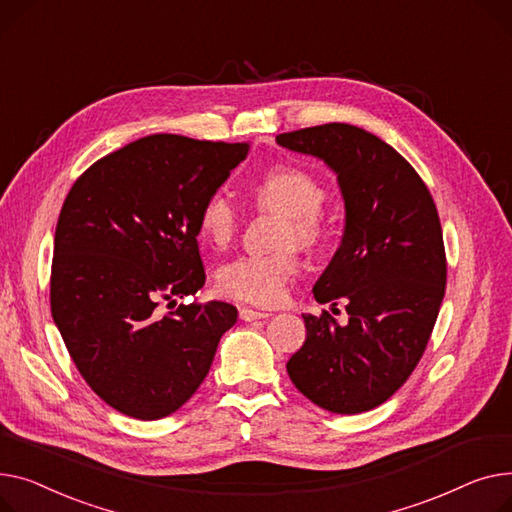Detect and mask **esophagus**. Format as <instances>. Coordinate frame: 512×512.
Here are the masks:
<instances>
[{"label": "esophagus", "instance_id": "34e87169", "mask_svg": "<svg viewBox=\"0 0 512 512\" xmlns=\"http://www.w3.org/2000/svg\"><path fill=\"white\" fill-rule=\"evenodd\" d=\"M268 316H270L268 312H260V310H252V308H242V310H239V318H242L244 322L264 320V318H268Z\"/></svg>", "mask_w": 512, "mask_h": 512}]
</instances>
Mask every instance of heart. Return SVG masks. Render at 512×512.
Wrapping results in <instances>:
<instances>
[{
	"label": "heart",
	"instance_id": "obj_1",
	"mask_svg": "<svg viewBox=\"0 0 512 512\" xmlns=\"http://www.w3.org/2000/svg\"><path fill=\"white\" fill-rule=\"evenodd\" d=\"M252 196L260 208L285 215L289 227L285 239L312 248L324 237L320 210L326 192L316 177L302 169L275 167L258 177ZM239 227V210L227 190L210 192L198 210V231L204 242L227 246ZM299 260L293 250L266 254H242L223 262L217 270V287L227 297L254 306L281 304L289 283L297 275Z\"/></svg>",
	"mask_w": 512,
	"mask_h": 512
}]
</instances>
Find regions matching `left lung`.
I'll use <instances>...</instances> for the list:
<instances>
[{
	"instance_id": "obj_1",
	"label": "left lung",
	"mask_w": 512,
	"mask_h": 512,
	"mask_svg": "<svg viewBox=\"0 0 512 512\" xmlns=\"http://www.w3.org/2000/svg\"><path fill=\"white\" fill-rule=\"evenodd\" d=\"M337 175L345 202L341 246L314 285L328 312L302 314L306 341L287 362L299 393L318 407L355 415L393 397L424 355L446 289L436 204L422 177L378 136L324 124L277 136Z\"/></svg>"
}]
</instances>
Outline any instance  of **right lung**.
Segmentation results:
<instances>
[{
	"mask_svg": "<svg viewBox=\"0 0 512 512\" xmlns=\"http://www.w3.org/2000/svg\"><path fill=\"white\" fill-rule=\"evenodd\" d=\"M248 142L153 134L90 165L55 227L51 316L86 384L119 413L161 419L206 378L237 320L225 302L177 304L206 281L198 210Z\"/></svg>",
	"mask_w": 512,
	"mask_h": 512,
	"instance_id": "add662e5",
	"label": "right lung"
}]
</instances>
